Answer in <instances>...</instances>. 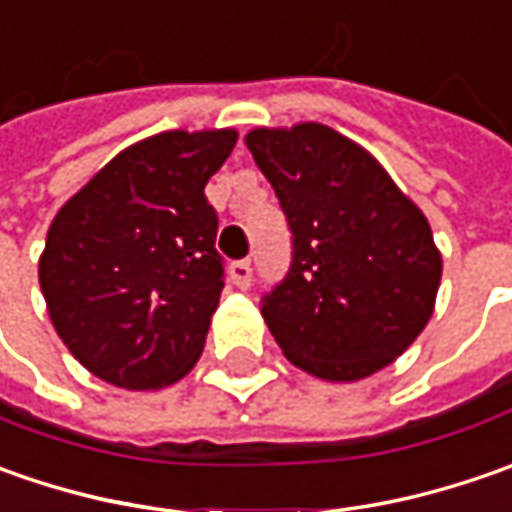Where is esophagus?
I'll return each mask as SVG.
<instances>
[{
    "label": "esophagus",
    "instance_id": "obj_1",
    "mask_svg": "<svg viewBox=\"0 0 512 512\" xmlns=\"http://www.w3.org/2000/svg\"><path fill=\"white\" fill-rule=\"evenodd\" d=\"M230 279H233V285L239 287V290H247L250 282H253V267H250V262H233L230 265Z\"/></svg>",
    "mask_w": 512,
    "mask_h": 512
}]
</instances>
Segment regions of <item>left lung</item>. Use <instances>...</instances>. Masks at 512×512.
<instances>
[{"instance_id": "left-lung-1", "label": "left lung", "mask_w": 512, "mask_h": 512, "mask_svg": "<svg viewBox=\"0 0 512 512\" xmlns=\"http://www.w3.org/2000/svg\"><path fill=\"white\" fill-rule=\"evenodd\" d=\"M247 150L273 185L293 265L262 302L287 362L359 382L419 339L442 282L430 222L379 159L322 122L253 128Z\"/></svg>"}]
</instances>
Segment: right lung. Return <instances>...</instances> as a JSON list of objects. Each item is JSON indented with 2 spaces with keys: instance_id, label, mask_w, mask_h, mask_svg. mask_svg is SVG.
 <instances>
[{
  "instance_id": "add662e5",
  "label": "right lung",
  "mask_w": 512,
  "mask_h": 512,
  "mask_svg": "<svg viewBox=\"0 0 512 512\" xmlns=\"http://www.w3.org/2000/svg\"><path fill=\"white\" fill-rule=\"evenodd\" d=\"M236 139L233 128L153 133L53 216L39 287L56 336L96 379L162 390L199 362L225 287L205 185Z\"/></svg>"
}]
</instances>
